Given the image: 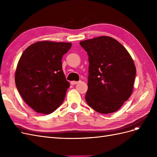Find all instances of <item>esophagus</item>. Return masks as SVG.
Here are the masks:
<instances>
[{
    "mask_svg": "<svg viewBox=\"0 0 157 157\" xmlns=\"http://www.w3.org/2000/svg\"><path fill=\"white\" fill-rule=\"evenodd\" d=\"M77 83H78L77 81H71V84H72V85H75V84H77Z\"/></svg>",
    "mask_w": 157,
    "mask_h": 157,
    "instance_id": "1",
    "label": "esophagus"
}]
</instances>
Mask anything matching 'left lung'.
Instances as JSON below:
<instances>
[{
    "mask_svg": "<svg viewBox=\"0 0 157 157\" xmlns=\"http://www.w3.org/2000/svg\"><path fill=\"white\" fill-rule=\"evenodd\" d=\"M89 61L88 105L102 114L117 111L131 96L136 69L130 54L109 36L80 42Z\"/></svg>",
    "mask_w": 157,
    "mask_h": 157,
    "instance_id": "8db88e82",
    "label": "left lung"
}]
</instances>
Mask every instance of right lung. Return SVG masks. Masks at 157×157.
Masks as SVG:
<instances>
[{
  "mask_svg": "<svg viewBox=\"0 0 157 157\" xmlns=\"http://www.w3.org/2000/svg\"><path fill=\"white\" fill-rule=\"evenodd\" d=\"M71 44L37 42L23 52L15 75L19 93L36 113L49 114L63 103L70 84L62 70L61 59Z\"/></svg>",
  "mask_w": 157,
  "mask_h": 157,
  "instance_id": "obj_1",
  "label": "right lung"
}]
</instances>
